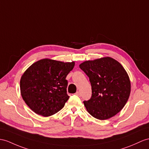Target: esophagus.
Returning a JSON list of instances; mask_svg holds the SVG:
<instances>
[{"mask_svg":"<svg viewBox=\"0 0 149 149\" xmlns=\"http://www.w3.org/2000/svg\"><path fill=\"white\" fill-rule=\"evenodd\" d=\"M75 94H76V95H77V96H79V97L81 96V93H80V92H79V91L77 92V93H76Z\"/></svg>","mask_w":149,"mask_h":149,"instance_id":"34e87169","label":"esophagus"}]
</instances>
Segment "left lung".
I'll list each match as a JSON object with an SVG mask.
<instances>
[{"instance_id": "8db88e82", "label": "left lung", "mask_w": 149, "mask_h": 149, "mask_svg": "<svg viewBox=\"0 0 149 149\" xmlns=\"http://www.w3.org/2000/svg\"><path fill=\"white\" fill-rule=\"evenodd\" d=\"M79 66L89 77L92 86L91 99L83 102L88 113L100 120L116 115L125 106L131 92L125 68L110 57L86 61Z\"/></svg>"}]
</instances>
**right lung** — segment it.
<instances>
[{
  "label": "right lung",
  "mask_w": 149,
  "mask_h": 149,
  "mask_svg": "<svg viewBox=\"0 0 149 149\" xmlns=\"http://www.w3.org/2000/svg\"><path fill=\"white\" fill-rule=\"evenodd\" d=\"M75 63L42 59L32 64L20 79L23 100L36 114L48 117L64 106L69 97L66 88L68 74Z\"/></svg>",
  "instance_id": "obj_1"
}]
</instances>
